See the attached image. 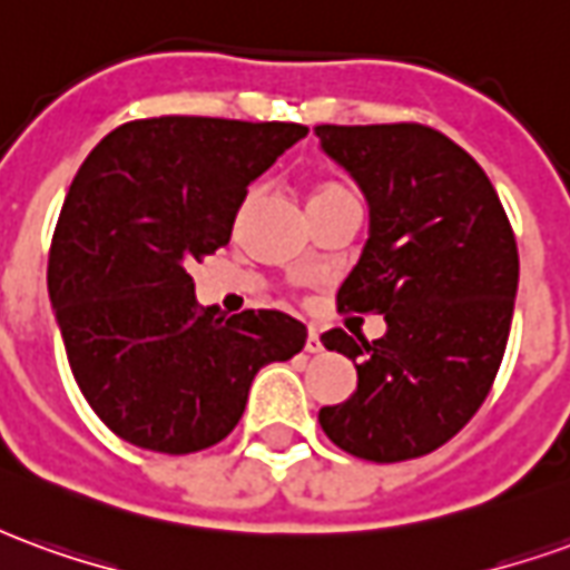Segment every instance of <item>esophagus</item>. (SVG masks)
Masks as SVG:
<instances>
[{
	"mask_svg": "<svg viewBox=\"0 0 570 570\" xmlns=\"http://www.w3.org/2000/svg\"><path fill=\"white\" fill-rule=\"evenodd\" d=\"M305 351H308V354H321V351H323L321 333H317V330H308V338H305Z\"/></svg>",
	"mask_w": 570,
	"mask_h": 570,
	"instance_id": "obj_1",
	"label": "esophagus"
}]
</instances>
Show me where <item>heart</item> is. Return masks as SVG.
Here are the masks:
<instances>
[{"label": "heart", "mask_w": 570, "mask_h": 570, "mask_svg": "<svg viewBox=\"0 0 570 570\" xmlns=\"http://www.w3.org/2000/svg\"><path fill=\"white\" fill-rule=\"evenodd\" d=\"M335 191H347L345 186H338V183H323V186H317V191H314V198H323V195H335ZM311 198V200H314Z\"/></svg>", "instance_id": "heart-1"}]
</instances>
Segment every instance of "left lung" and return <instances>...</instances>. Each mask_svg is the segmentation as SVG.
Returning a JSON list of instances; mask_svg holds the SVG:
<instances>
[{
	"label": "left lung",
	"mask_w": 570,
	"mask_h": 570,
	"mask_svg": "<svg viewBox=\"0 0 570 570\" xmlns=\"http://www.w3.org/2000/svg\"><path fill=\"white\" fill-rule=\"evenodd\" d=\"M314 134L370 200V240L335 305L387 321L375 342L323 333L354 360L357 391L317 419L354 458H421L476 415L501 370L519 286L513 225L485 170L440 130L396 121Z\"/></svg>",
	"instance_id": "8db88e82"
}]
</instances>
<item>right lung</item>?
Wrapping results in <instances>:
<instances>
[{"label":"right lung","mask_w":570,"mask_h":570,"mask_svg":"<svg viewBox=\"0 0 570 570\" xmlns=\"http://www.w3.org/2000/svg\"><path fill=\"white\" fill-rule=\"evenodd\" d=\"M308 134L293 121L137 118L97 142L63 200L48 296L97 419L149 452L225 440L262 366L308 330L281 311H198L188 268L228 244L247 186Z\"/></svg>","instance_id":"1"}]
</instances>
